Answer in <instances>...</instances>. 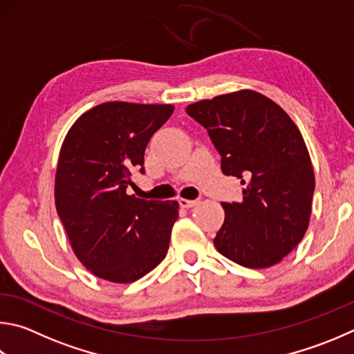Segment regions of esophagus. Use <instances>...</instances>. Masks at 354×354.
<instances>
[{
  "instance_id": "34e87169",
  "label": "esophagus",
  "mask_w": 354,
  "mask_h": 354,
  "mask_svg": "<svg viewBox=\"0 0 354 354\" xmlns=\"http://www.w3.org/2000/svg\"><path fill=\"white\" fill-rule=\"evenodd\" d=\"M178 203L181 207L184 209H189V207H194V205H196L199 203V199H185V198H179Z\"/></svg>"
}]
</instances>
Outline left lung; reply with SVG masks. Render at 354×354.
<instances>
[{
    "label": "left lung",
    "instance_id": "obj_1",
    "mask_svg": "<svg viewBox=\"0 0 354 354\" xmlns=\"http://www.w3.org/2000/svg\"><path fill=\"white\" fill-rule=\"evenodd\" d=\"M185 111L207 130L224 175L244 185L240 203H223L218 252L254 269L279 263L304 239L311 215L314 171L299 128L275 102L250 89Z\"/></svg>",
    "mask_w": 354,
    "mask_h": 354
}]
</instances>
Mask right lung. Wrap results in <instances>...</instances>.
I'll use <instances>...</instances> for the list:
<instances>
[{"label":"right lung","instance_id":"right-lung-1","mask_svg":"<svg viewBox=\"0 0 354 354\" xmlns=\"http://www.w3.org/2000/svg\"><path fill=\"white\" fill-rule=\"evenodd\" d=\"M173 105L106 102L71 127L55 173V207L83 266L100 279L131 283L165 259L176 201L128 195L131 173H145L150 139Z\"/></svg>","mask_w":354,"mask_h":354}]
</instances>
